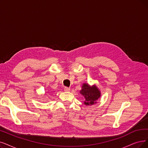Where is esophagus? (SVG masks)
<instances>
[{
  "label": "esophagus",
  "instance_id": "34e87169",
  "mask_svg": "<svg viewBox=\"0 0 148 148\" xmlns=\"http://www.w3.org/2000/svg\"><path fill=\"white\" fill-rule=\"evenodd\" d=\"M64 89V91H66V92H69V91H70V88H69V87H65Z\"/></svg>",
  "mask_w": 148,
  "mask_h": 148
}]
</instances>
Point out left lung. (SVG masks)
I'll list each match as a JSON object with an SVG mask.
<instances>
[{"mask_svg":"<svg viewBox=\"0 0 148 148\" xmlns=\"http://www.w3.org/2000/svg\"><path fill=\"white\" fill-rule=\"evenodd\" d=\"M79 92L84 97V104L86 106H92L97 103V100L101 95V91L95 84L90 86L88 83L82 84Z\"/></svg>","mask_w":148,"mask_h":148,"instance_id":"8db88e82","label":"left lung"}]
</instances>
